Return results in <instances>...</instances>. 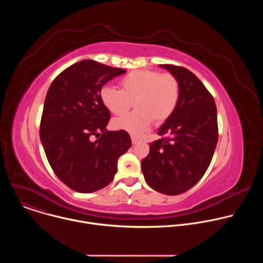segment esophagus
Wrapping results in <instances>:
<instances>
[{
  "label": "esophagus",
  "mask_w": 263,
  "mask_h": 263,
  "mask_svg": "<svg viewBox=\"0 0 263 263\" xmlns=\"http://www.w3.org/2000/svg\"><path fill=\"white\" fill-rule=\"evenodd\" d=\"M131 139H132V143L133 144H136V143H138L140 141V139L138 137H136V136H131Z\"/></svg>",
  "instance_id": "1"
}]
</instances>
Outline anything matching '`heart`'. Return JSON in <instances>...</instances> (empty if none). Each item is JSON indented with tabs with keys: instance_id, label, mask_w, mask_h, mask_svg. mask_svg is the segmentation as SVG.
<instances>
[{
	"instance_id": "obj_1",
	"label": "heart",
	"mask_w": 263,
	"mask_h": 263,
	"mask_svg": "<svg viewBox=\"0 0 263 263\" xmlns=\"http://www.w3.org/2000/svg\"><path fill=\"white\" fill-rule=\"evenodd\" d=\"M121 89L104 86L100 99L111 114L122 116L112 121V127L132 134H140L154 123L161 125L173 115L180 100V82L170 72L154 69H135L120 80Z\"/></svg>"
}]
</instances>
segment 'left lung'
<instances>
[{
	"instance_id": "obj_1",
	"label": "left lung",
	"mask_w": 263,
	"mask_h": 263,
	"mask_svg": "<svg viewBox=\"0 0 263 263\" xmlns=\"http://www.w3.org/2000/svg\"><path fill=\"white\" fill-rule=\"evenodd\" d=\"M180 82L174 115L160 127V139L149 144L141 171L153 190L180 195L206 173L218 139L216 106L212 95L194 72L174 64H160Z\"/></svg>"
}]
</instances>
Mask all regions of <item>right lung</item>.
Here are the masks:
<instances>
[{
	"mask_svg": "<svg viewBox=\"0 0 263 263\" xmlns=\"http://www.w3.org/2000/svg\"><path fill=\"white\" fill-rule=\"evenodd\" d=\"M125 72L82 60L60 72L47 92L41 140L55 175L74 192L88 194L107 186L132 144L126 131L106 130L110 112L100 99L102 87ZM91 136L99 138L91 141Z\"/></svg>",
	"mask_w": 263,
	"mask_h": 263,
	"instance_id": "1",
	"label": "right lung"
}]
</instances>
